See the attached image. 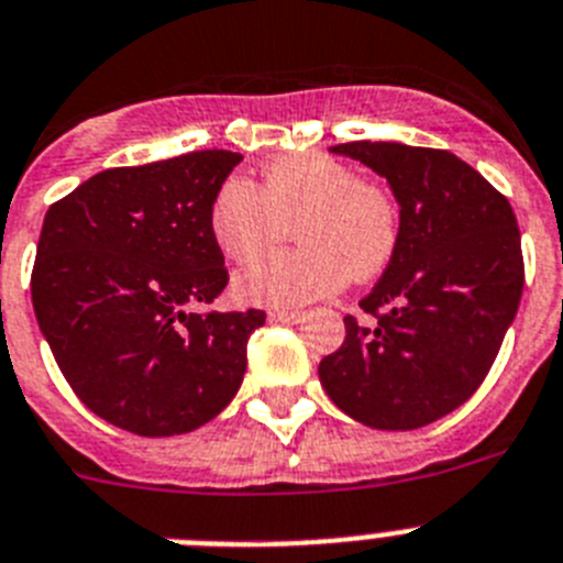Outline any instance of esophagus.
<instances>
[{"instance_id":"obj_1","label":"esophagus","mask_w":563,"mask_h":563,"mask_svg":"<svg viewBox=\"0 0 563 563\" xmlns=\"http://www.w3.org/2000/svg\"><path fill=\"white\" fill-rule=\"evenodd\" d=\"M268 320H272V323H300V320H303V311L274 309L268 311Z\"/></svg>"}]
</instances>
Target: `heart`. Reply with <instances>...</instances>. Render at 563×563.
<instances>
[{
    "label": "heart",
    "instance_id": "obj_1",
    "mask_svg": "<svg viewBox=\"0 0 563 563\" xmlns=\"http://www.w3.org/2000/svg\"><path fill=\"white\" fill-rule=\"evenodd\" d=\"M289 224L301 245L238 272L240 303L289 309L334 295L352 277L372 280L389 266L400 238L389 194L361 183L352 165L320 151L268 163L263 188L234 174L211 200V238L234 263L265 253Z\"/></svg>",
    "mask_w": 563,
    "mask_h": 563
}]
</instances>
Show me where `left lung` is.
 Masks as SVG:
<instances>
[{"label":"left lung","mask_w":563,"mask_h":563,"mask_svg":"<svg viewBox=\"0 0 563 563\" xmlns=\"http://www.w3.org/2000/svg\"><path fill=\"white\" fill-rule=\"evenodd\" d=\"M329 151L389 183L400 238L361 300L375 323L343 320L346 340L320 361V384L363 427H427L478 389L521 303L512 206L450 151L372 140Z\"/></svg>","instance_id":"left-lung-1"}]
</instances>
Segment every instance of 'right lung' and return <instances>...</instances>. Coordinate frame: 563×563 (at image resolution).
<instances>
[{"label": "right lung", "mask_w": 563, "mask_h": 563, "mask_svg": "<svg viewBox=\"0 0 563 563\" xmlns=\"http://www.w3.org/2000/svg\"><path fill=\"white\" fill-rule=\"evenodd\" d=\"M234 151L93 174L42 223L31 295L42 338L93 415L143 438L186 434L238 395L263 311H211L229 283L209 229Z\"/></svg>", "instance_id": "obj_1"}]
</instances>
